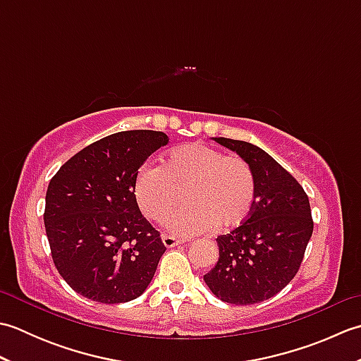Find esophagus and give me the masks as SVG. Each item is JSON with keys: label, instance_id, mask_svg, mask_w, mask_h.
I'll list each match as a JSON object with an SVG mask.
<instances>
[{"label": "esophagus", "instance_id": "obj_1", "mask_svg": "<svg viewBox=\"0 0 361 361\" xmlns=\"http://www.w3.org/2000/svg\"><path fill=\"white\" fill-rule=\"evenodd\" d=\"M185 242H186V240H183V239H176V237H173V235H171V234H164V235H163V243L166 245L167 248L176 247V245L185 243Z\"/></svg>", "mask_w": 361, "mask_h": 361}]
</instances>
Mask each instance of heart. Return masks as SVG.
<instances>
[{"label":"heart","instance_id":"1","mask_svg":"<svg viewBox=\"0 0 361 361\" xmlns=\"http://www.w3.org/2000/svg\"><path fill=\"white\" fill-rule=\"evenodd\" d=\"M188 204L169 224L176 234L194 235L235 228L256 202V176L247 159L211 145L190 142L167 153L161 167L142 166L135 197L144 216L163 224L183 200Z\"/></svg>","mask_w":361,"mask_h":361}]
</instances>
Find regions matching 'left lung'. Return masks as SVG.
I'll return each instance as SVG.
<instances>
[{
  "label": "left lung",
  "mask_w": 361,
  "mask_h": 361,
  "mask_svg": "<svg viewBox=\"0 0 361 361\" xmlns=\"http://www.w3.org/2000/svg\"><path fill=\"white\" fill-rule=\"evenodd\" d=\"M214 141L248 161L256 176V202L239 226L217 237L219 260L203 279L224 302L256 304L279 293L301 267L313 233L309 197L257 145L229 137Z\"/></svg>",
  "instance_id": "obj_1"
}]
</instances>
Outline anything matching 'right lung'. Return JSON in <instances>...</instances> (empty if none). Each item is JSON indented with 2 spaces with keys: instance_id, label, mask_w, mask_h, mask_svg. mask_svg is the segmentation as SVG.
<instances>
[{
  "instance_id": "add662e5",
  "label": "right lung",
  "mask_w": 361,
  "mask_h": 361,
  "mask_svg": "<svg viewBox=\"0 0 361 361\" xmlns=\"http://www.w3.org/2000/svg\"><path fill=\"white\" fill-rule=\"evenodd\" d=\"M167 135L127 130L105 136L59 169L46 190L44 228L60 276L102 304L147 288L166 247L135 197L137 171Z\"/></svg>"
}]
</instances>
